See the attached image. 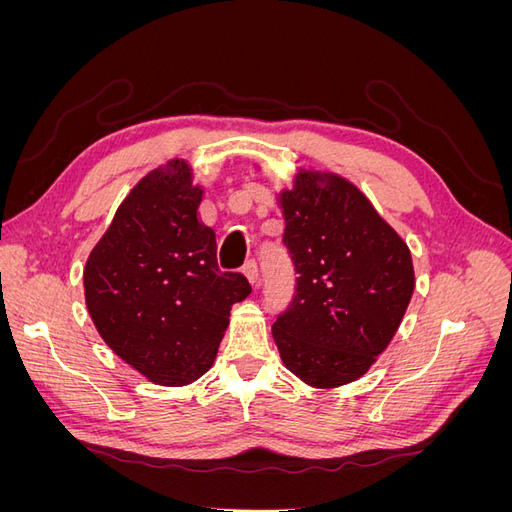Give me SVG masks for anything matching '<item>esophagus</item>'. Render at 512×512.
Instances as JSON below:
<instances>
[{"label": "esophagus", "mask_w": 512, "mask_h": 512, "mask_svg": "<svg viewBox=\"0 0 512 512\" xmlns=\"http://www.w3.org/2000/svg\"><path fill=\"white\" fill-rule=\"evenodd\" d=\"M243 275L247 277V282L256 284L258 282V262L256 260H247L243 265Z\"/></svg>", "instance_id": "obj_1"}]
</instances>
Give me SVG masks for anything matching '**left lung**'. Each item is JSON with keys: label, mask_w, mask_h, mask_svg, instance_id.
Returning <instances> with one entry per match:
<instances>
[{"label": "left lung", "mask_w": 512, "mask_h": 512, "mask_svg": "<svg viewBox=\"0 0 512 512\" xmlns=\"http://www.w3.org/2000/svg\"><path fill=\"white\" fill-rule=\"evenodd\" d=\"M277 205L297 294L273 324L282 363L312 389L365 376L391 344L414 292L408 243L346 177L299 168Z\"/></svg>", "instance_id": "left-lung-1"}]
</instances>
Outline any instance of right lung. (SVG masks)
<instances>
[{"label":"right lung","instance_id":"obj_1","mask_svg":"<svg viewBox=\"0 0 512 512\" xmlns=\"http://www.w3.org/2000/svg\"><path fill=\"white\" fill-rule=\"evenodd\" d=\"M203 194L188 160L153 168L123 198L83 269L96 331L153 384L185 386L207 374L232 305L252 292L241 273L218 269L215 232L198 215Z\"/></svg>","mask_w":512,"mask_h":512}]
</instances>
